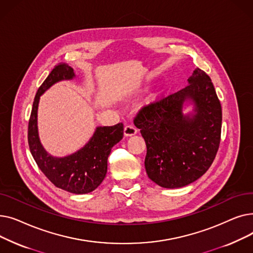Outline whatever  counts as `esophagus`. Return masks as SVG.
I'll list each match as a JSON object with an SVG mask.
<instances>
[{"label": "esophagus", "mask_w": 253, "mask_h": 253, "mask_svg": "<svg viewBox=\"0 0 253 253\" xmlns=\"http://www.w3.org/2000/svg\"><path fill=\"white\" fill-rule=\"evenodd\" d=\"M137 133V129L132 126V125H127L125 126L124 128V135L126 137H129V136H132V135H135Z\"/></svg>", "instance_id": "34e87169"}]
</instances>
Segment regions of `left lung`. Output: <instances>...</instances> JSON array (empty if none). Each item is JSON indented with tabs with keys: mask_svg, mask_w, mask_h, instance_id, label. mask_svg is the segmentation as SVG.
<instances>
[{
	"mask_svg": "<svg viewBox=\"0 0 253 253\" xmlns=\"http://www.w3.org/2000/svg\"><path fill=\"white\" fill-rule=\"evenodd\" d=\"M189 85L138 112L134 125L147 144L148 176L166 189L185 187L200 178L216 156L221 105L209 76L196 69ZM193 112L184 115V104Z\"/></svg>",
	"mask_w": 253,
	"mask_h": 253,
	"instance_id": "left-lung-1",
	"label": "left lung"
}]
</instances>
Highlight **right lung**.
Here are the masks:
<instances>
[{"label":"right lung","instance_id":"obj_1","mask_svg":"<svg viewBox=\"0 0 253 253\" xmlns=\"http://www.w3.org/2000/svg\"><path fill=\"white\" fill-rule=\"evenodd\" d=\"M76 77L69 64L56 65L38 89L29 122V145L39 168L55 187L77 195L94 191L108 171V158L112 148L123 138L124 126L97 127L90 140L76 153L65 157L48 154L39 138L38 106L40 97L52 85Z\"/></svg>","mask_w":253,"mask_h":253}]
</instances>
